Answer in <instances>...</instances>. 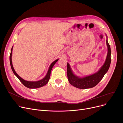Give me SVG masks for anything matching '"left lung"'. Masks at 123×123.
<instances>
[{
	"label": "left lung",
	"instance_id": "obj_1",
	"mask_svg": "<svg viewBox=\"0 0 123 123\" xmlns=\"http://www.w3.org/2000/svg\"><path fill=\"white\" fill-rule=\"evenodd\" d=\"M106 42L108 47V54L104 65L101 67L97 72L83 77H78L73 73L69 63H67V72L68 79L69 83L73 86L80 89L93 87L99 83L104 77L105 74L108 72L111 62V51L108 39H106Z\"/></svg>",
	"mask_w": 123,
	"mask_h": 123
}]
</instances>
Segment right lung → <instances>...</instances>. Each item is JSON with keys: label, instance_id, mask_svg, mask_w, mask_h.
Masks as SVG:
<instances>
[{"label": "right lung", "instance_id": "obj_1", "mask_svg": "<svg viewBox=\"0 0 123 123\" xmlns=\"http://www.w3.org/2000/svg\"><path fill=\"white\" fill-rule=\"evenodd\" d=\"M12 49H13V46L12 47V48L11 49V51H10V55L9 56V60H10V66H11V68L14 74L15 75L17 76L18 79L20 81L22 82L25 86L26 87L29 88H39L41 87L42 86H44L48 82L49 79L50 77V74H51V72L52 70V69L53 67L55 65V64L58 61L59 59H58L55 60L54 62H53L50 65L48 71V72L46 74V75L42 79L40 80L39 81H26L23 79L22 77H20L16 73L14 69L13 68V65H12Z\"/></svg>", "mask_w": 123, "mask_h": 123}]
</instances>
